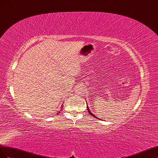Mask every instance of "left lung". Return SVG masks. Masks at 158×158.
Listing matches in <instances>:
<instances>
[{
	"instance_id": "8db88e82",
	"label": "left lung",
	"mask_w": 158,
	"mask_h": 158,
	"mask_svg": "<svg viewBox=\"0 0 158 158\" xmlns=\"http://www.w3.org/2000/svg\"><path fill=\"white\" fill-rule=\"evenodd\" d=\"M87 110H88V112H89V113L90 114H91V115L93 116H94V115L93 114H92V113H91V111H90V110H89V107H88V106H87ZM96 118H97V117H96Z\"/></svg>"
}]
</instances>
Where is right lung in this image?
<instances>
[{
	"mask_svg": "<svg viewBox=\"0 0 158 158\" xmlns=\"http://www.w3.org/2000/svg\"><path fill=\"white\" fill-rule=\"evenodd\" d=\"M61 107H62V106H61ZM59 113H60V112H58V114H59Z\"/></svg>",
	"mask_w": 158,
	"mask_h": 158,
	"instance_id": "right-lung-1",
	"label": "right lung"
}]
</instances>
